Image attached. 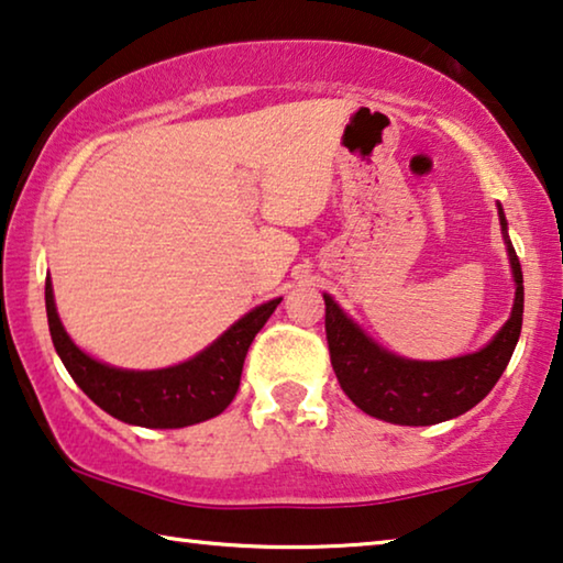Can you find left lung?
<instances>
[{
	"mask_svg": "<svg viewBox=\"0 0 563 563\" xmlns=\"http://www.w3.org/2000/svg\"><path fill=\"white\" fill-rule=\"evenodd\" d=\"M503 234L506 217L498 209ZM508 245L510 267L516 278V303L506 325L488 346L448 362H409L376 346L368 335L343 316V310L325 300V341L331 366L346 397L376 419L394 424L424 427L465 415L477 401L488 397L500 374L514 356L523 325V271L514 245Z\"/></svg>",
	"mask_w": 563,
	"mask_h": 563,
	"instance_id": "1",
	"label": "left lung"
}]
</instances>
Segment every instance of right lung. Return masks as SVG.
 Returning <instances> with one entry per match:
<instances>
[{
    "mask_svg": "<svg viewBox=\"0 0 563 563\" xmlns=\"http://www.w3.org/2000/svg\"><path fill=\"white\" fill-rule=\"evenodd\" d=\"M278 303L280 298H275L250 310L212 346L179 366L158 368V372H123L96 362L75 346L57 318L53 283L49 278L45 280L49 335L67 374L103 412L151 430H176L222 415L240 389L250 343Z\"/></svg>",
    "mask_w": 563,
    "mask_h": 563,
    "instance_id": "right-lung-1",
    "label": "right lung"
}]
</instances>
